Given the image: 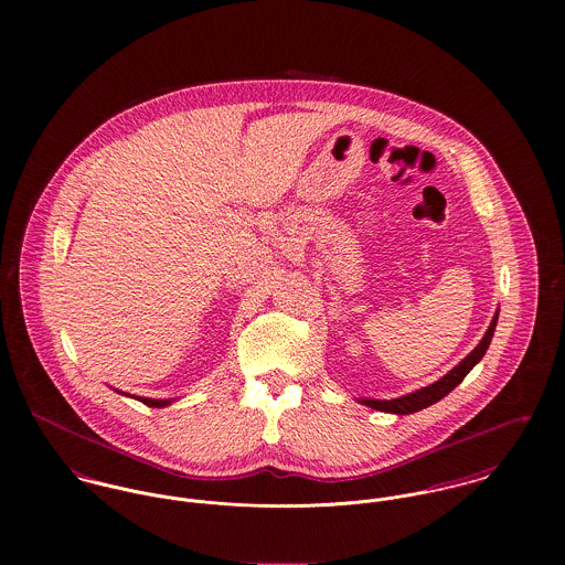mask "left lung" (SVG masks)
I'll return each mask as SVG.
<instances>
[{"instance_id":"1","label":"left lung","mask_w":565,"mask_h":565,"mask_svg":"<svg viewBox=\"0 0 565 565\" xmlns=\"http://www.w3.org/2000/svg\"><path fill=\"white\" fill-rule=\"evenodd\" d=\"M495 323H498V311H495L493 320L489 323V328H487L481 343H479L457 367H452V370H450L444 379H439L437 383H433V385H428V387H422V390H417V392H413V394L401 396V398H394V401L361 398L359 403L365 404V406H372V408H376V411L396 413V415H408V413L422 411V408H426V406H430V404L439 403V401H441L444 396H448V394L470 374V370L483 359L484 352H487V348H489V343H491Z\"/></svg>"}]
</instances>
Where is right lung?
Masks as SVG:
<instances>
[{
	"instance_id": "1",
	"label": "right lung",
	"mask_w": 565,
	"mask_h": 565,
	"mask_svg": "<svg viewBox=\"0 0 565 565\" xmlns=\"http://www.w3.org/2000/svg\"><path fill=\"white\" fill-rule=\"evenodd\" d=\"M139 403L148 404V406H167L171 401H152V398H137Z\"/></svg>"
}]
</instances>
